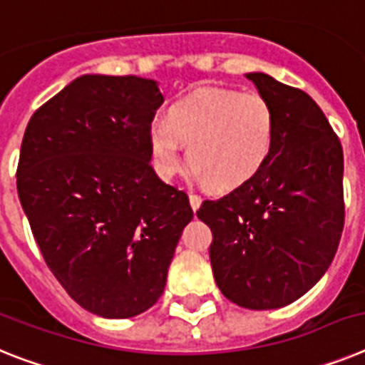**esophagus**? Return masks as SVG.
<instances>
[{
	"instance_id": "34e87169",
	"label": "esophagus",
	"mask_w": 365,
	"mask_h": 365,
	"mask_svg": "<svg viewBox=\"0 0 365 365\" xmlns=\"http://www.w3.org/2000/svg\"><path fill=\"white\" fill-rule=\"evenodd\" d=\"M189 202H191V207H192V211H196V209L200 207V204H202V198L198 195H189Z\"/></svg>"
}]
</instances>
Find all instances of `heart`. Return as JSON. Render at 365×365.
<instances>
[{
	"label": "heart",
	"mask_w": 365,
	"mask_h": 365,
	"mask_svg": "<svg viewBox=\"0 0 365 365\" xmlns=\"http://www.w3.org/2000/svg\"><path fill=\"white\" fill-rule=\"evenodd\" d=\"M274 106L257 91L200 90L154 119L148 145L154 169L169 180L187 161L213 191H231L264 167L275 143Z\"/></svg>",
	"instance_id": "1"
}]
</instances>
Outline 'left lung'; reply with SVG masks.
Returning a JSON list of instances; mask_svg holds the SVG:
<instances>
[{"label":"left lung","instance_id":"1","mask_svg":"<svg viewBox=\"0 0 365 365\" xmlns=\"http://www.w3.org/2000/svg\"><path fill=\"white\" fill-rule=\"evenodd\" d=\"M246 77L275 112L272 154L252 180L196 217L211 227L209 257L222 294L239 307L290 305L334 259L344 230V152L309 93L264 73Z\"/></svg>","mask_w":365,"mask_h":365}]
</instances>
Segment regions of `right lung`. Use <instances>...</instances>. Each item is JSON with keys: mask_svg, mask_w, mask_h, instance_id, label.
I'll use <instances>...</instances> for the list:
<instances>
[{"mask_svg": "<svg viewBox=\"0 0 365 365\" xmlns=\"http://www.w3.org/2000/svg\"><path fill=\"white\" fill-rule=\"evenodd\" d=\"M150 78L82 75L31 117L18 195L49 270L78 305L132 318L163 294L189 198L158 178Z\"/></svg>", "mask_w": 365, "mask_h": 365, "instance_id": "obj_1", "label": "right lung"}]
</instances>
